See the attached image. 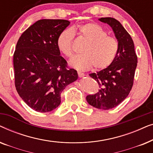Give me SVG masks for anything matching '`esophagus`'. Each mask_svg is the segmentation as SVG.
<instances>
[{"label":"esophagus","mask_w":153,"mask_h":153,"mask_svg":"<svg viewBox=\"0 0 153 153\" xmlns=\"http://www.w3.org/2000/svg\"><path fill=\"white\" fill-rule=\"evenodd\" d=\"M78 75H79V77H80V78H82L85 76L84 74L83 73H81V72H78Z\"/></svg>","instance_id":"obj_1"}]
</instances>
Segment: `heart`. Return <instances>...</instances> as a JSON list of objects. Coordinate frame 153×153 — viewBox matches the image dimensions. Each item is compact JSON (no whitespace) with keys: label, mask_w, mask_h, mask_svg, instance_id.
<instances>
[{"label":"heart","mask_w":153,"mask_h":153,"mask_svg":"<svg viewBox=\"0 0 153 153\" xmlns=\"http://www.w3.org/2000/svg\"><path fill=\"white\" fill-rule=\"evenodd\" d=\"M76 32L87 42L83 48V54L75 56L70 61L71 66L80 71L94 68L103 70L114 62L119 50V42L115 37L107 35L103 27L95 23H88L81 26L65 29L58 35L56 45L66 57L73 56V40Z\"/></svg>","instance_id":"b5f03b06"}]
</instances>
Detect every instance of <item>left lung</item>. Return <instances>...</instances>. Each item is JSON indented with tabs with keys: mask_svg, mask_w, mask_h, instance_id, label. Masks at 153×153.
<instances>
[{
	"mask_svg": "<svg viewBox=\"0 0 153 153\" xmlns=\"http://www.w3.org/2000/svg\"><path fill=\"white\" fill-rule=\"evenodd\" d=\"M99 20L111 27L119 42V50L108 68L89 74L98 83L100 89L95 95H88L86 100L94 107L108 110L116 107L128 96L133 86L137 56L132 38L118 20L111 17Z\"/></svg>",
	"mask_w": 153,
	"mask_h": 153,
	"instance_id": "left-lung-1",
	"label": "left lung"
}]
</instances>
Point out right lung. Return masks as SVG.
Listing matches in <instances>:
<instances>
[{"instance_id": "right-lung-1", "label": "right lung", "mask_w": 153, "mask_h": 153, "mask_svg": "<svg viewBox=\"0 0 153 153\" xmlns=\"http://www.w3.org/2000/svg\"><path fill=\"white\" fill-rule=\"evenodd\" d=\"M70 22L41 19L27 28L14 53L16 90L27 105L38 112L51 111L60 105L61 93L78 79L60 56L56 41Z\"/></svg>"}]
</instances>
